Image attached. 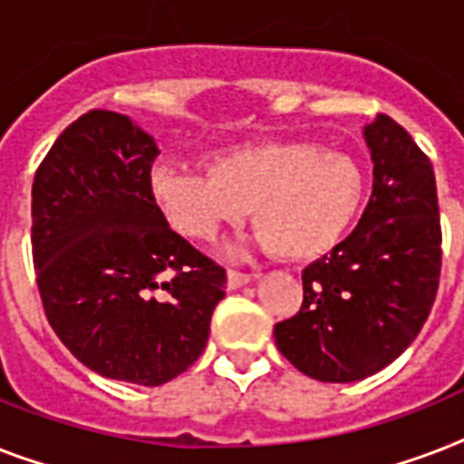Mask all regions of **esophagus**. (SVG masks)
Instances as JSON below:
<instances>
[{
	"mask_svg": "<svg viewBox=\"0 0 464 464\" xmlns=\"http://www.w3.org/2000/svg\"><path fill=\"white\" fill-rule=\"evenodd\" d=\"M255 279V275H247V272H238V269H228V289H240Z\"/></svg>",
	"mask_w": 464,
	"mask_h": 464,
	"instance_id": "obj_1",
	"label": "esophagus"
}]
</instances>
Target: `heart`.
<instances>
[{
    "label": "heart",
    "instance_id": "b5f03b06",
    "mask_svg": "<svg viewBox=\"0 0 464 464\" xmlns=\"http://www.w3.org/2000/svg\"><path fill=\"white\" fill-rule=\"evenodd\" d=\"M151 192L180 233L209 240L253 209L255 231L286 260H308L342 240L361 209L363 173L352 156L305 141L240 147L209 160V173L159 166Z\"/></svg>",
    "mask_w": 464,
    "mask_h": 464
}]
</instances>
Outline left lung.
<instances>
[{
    "instance_id": "obj_1",
    "label": "left lung",
    "mask_w": 464,
    "mask_h": 464,
    "mask_svg": "<svg viewBox=\"0 0 464 464\" xmlns=\"http://www.w3.org/2000/svg\"><path fill=\"white\" fill-rule=\"evenodd\" d=\"M373 192L359 226L304 269V304L275 324L276 349L323 382L378 373L417 339L440 279L436 175L429 156L388 115L363 130Z\"/></svg>"
}]
</instances>
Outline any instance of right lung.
<instances>
[{"instance_id":"add662e5","label":"right lung","mask_w":464,"mask_h":464,"mask_svg":"<svg viewBox=\"0 0 464 464\" xmlns=\"http://www.w3.org/2000/svg\"><path fill=\"white\" fill-rule=\"evenodd\" d=\"M159 147L127 115L89 111L35 170L31 246L50 327L91 371L163 385L188 371L226 296V269L168 226Z\"/></svg>"}]
</instances>
